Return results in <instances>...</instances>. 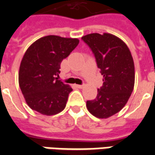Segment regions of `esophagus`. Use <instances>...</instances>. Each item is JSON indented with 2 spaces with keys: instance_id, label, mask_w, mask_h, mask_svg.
Masks as SVG:
<instances>
[{
  "instance_id": "1",
  "label": "esophagus",
  "mask_w": 155,
  "mask_h": 155,
  "mask_svg": "<svg viewBox=\"0 0 155 155\" xmlns=\"http://www.w3.org/2000/svg\"><path fill=\"white\" fill-rule=\"evenodd\" d=\"M75 87H77V88H82V87H84V84H82V85H80V84H75Z\"/></svg>"
}]
</instances>
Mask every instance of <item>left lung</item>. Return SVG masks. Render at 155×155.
Here are the masks:
<instances>
[{
    "mask_svg": "<svg viewBox=\"0 0 155 155\" xmlns=\"http://www.w3.org/2000/svg\"><path fill=\"white\" fill-rule=\"evenodd\" d=\"M92 50L103 75V85L97 97L87 101L89 113L98 118L114 115L127 103L134 86V59L127 45L115 35L97 33L83 36Z\"/></svg>",
    "mask_w": 155,
    "mask_h": 155,
    "instance_id": "obj_1",
    "label": "left lung"
}]
</instances>
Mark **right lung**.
Wrapping results in <instances>:
<instances>
[{
	"label": "right lung",
	"mask_w": 155,
	"mask_h": 155,
	"mask_svg": "<svg viewBox=\"0 0 155 155\" xmlns=\"http://www.w3.org/2000/svg\"><path fill=\"white\" fill-rule=\"evenodd\" d=\"M79 42L77 38L48 35L35 41L25 51L18 82L25 102L33 110L51 116L65 108L72 88L58 80L59 68Z\"/></svg>",
	"instance_id": "right-lung-1"
}]
</instances>
